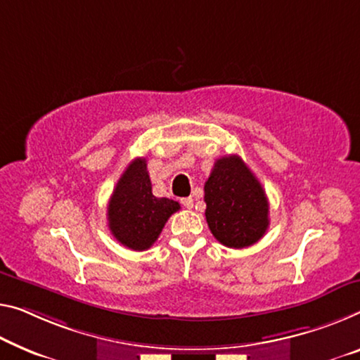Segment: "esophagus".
I'll list each match as a JSON object with an SVG mask.
<instances>
[{
    "label": "esophagus",
    "instance_id": "1",
    "mask_svg": "<svg viewBox=\"0 0 360 360\" xmlns=\"http://www.w3.org/2000/svg\"><path fill=\"white\" fill-rule=\"evenodd\" d=\"M180 202H181V206L186 207V209L193 207V199L191 198H181Z\"/></svg>",
    "mask_w": 360,
    "mask_h": 360
}]
</instances>
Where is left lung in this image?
I'll return each mask as SVG.
<instances>
[{
  "label": "left lung",
  "instance_id": "8db88e82",
  "mask_svg": "<svg viewBox=\"0 0 360 360\" xmlns=\"http://www.w3.org/2000/svg\"><path fill=\"white\" fill-rule=\"evenodd\" d=\"M206 220L215 240L226 248H248L269 229V201L259 180L240 156L215 161L204 185Z\"/></svg>",
  "mask_w": 360,
  "mask_h": 360
}]
</instances>
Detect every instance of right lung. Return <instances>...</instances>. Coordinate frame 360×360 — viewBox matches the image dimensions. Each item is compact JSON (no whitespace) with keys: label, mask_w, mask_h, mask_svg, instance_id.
Returning <instances> with one entry per match:
<instances>
[{"label":"right lung","mask_w":360,"mask_h":360,"mask_svg":"<svg viewBox=\"0 0 360 360\" xmlns=\"http://www.w3.org/2000/svg\"><path fill=\"white\" fill-rule=\"evenodd\" d=\"M180 204L153 195L145 158L129 164L115 185L108 204V225L120 245L134 251H145L154 245L170 215Z\"/></svg>","instance_id":"add662e5"}]
</instances>
